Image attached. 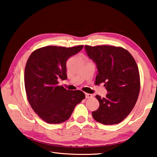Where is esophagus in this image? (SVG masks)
<instances>
[{
	"mask_svg": "<svg viewBox=\"0 0 157 157\" xmlns=\"http://www.w3.org/2000/svg\"><path fill=\"white\" fill-rule=\"evenodd\" d=\"M85 95H86V98H91L93 97V95L90 94H85Z\"/></svg>",
	"mask_w": 157,
	"mask_h": 157,
	"instance_id": "obj_1",
	"label": "esophagus"
}]
</instances>
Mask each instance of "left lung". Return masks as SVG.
Here are the masks:
<instances>
[{
	"label": "left lung",
	"mask_w": 157,
	"mask_h": 157,
	"mask_svg": "<svg viewBox=\"0 0 157 157\" xmlns=\"http://www.w3.org/2000/svg\"><path fill=\"white\" fill-rule=\"evenodd\" d=\"M87 55L96 63L95 84L104 83L105 98L95 95L100 106L92 112L95 121L104 124H118L131 112L138 99L139 71L132 55L122 47L85 46Z\"/></svg>",
	"instance_id": "left-lung-1"
}]
</instances>
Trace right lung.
<instances>
[{
	"mask_svg": "<svg viewBox=\"0 0 157 157\" xmlns=\"http://www.w3.org/2000/svg\"><path fill=\"white\" fill-rule=\"evenodd\" d=\"M83 47L45 46L34 50L28 58L24 75L26 95L34 112L48 123L67 121L85 98L82 91H69L59 85V79H67L66 61Z\"/></svg>",
	"mask_w": 157,
	"mask_h": 157,
	"instance_id": "right-lung-1",
	"label": "right lung"
}]
</instances>
